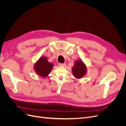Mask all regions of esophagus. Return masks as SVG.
I'll list each match as a JSON object with an SVG mask.
<instances>
[{
  "label": "esophagus",
  "mask_w": 126,
  "mask_h": 126,
  "mask_svg": "<svg viewBox=\"0 0 126 126\" xmlns=\"http://www.w3.org/2000/svg\"><path fill=\"white\" fill-rule=\"evenodd\" d=\"M59 66L64 67V66H66V64H65V63H59Z\"/></svg>",
  "instance_id": "1"
}]
</instances>
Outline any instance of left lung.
Listing matches in <instances>:
<instances>
[{"instance_id": "1", "label": "left lung", "mask_w": 126, "mask_h": 126, "mask_svg": "<svg viewBox=\"0 0 126 126\" xmlns=\"http://www.w3.org/2000/svg\"><path fill=\"white\" fill-rule=\"evenodd\" d=\"M72 71L74 77L76 78H81L87 73V67L85 64L80 60H76L74 66L72 68Z\"/></svg>"}]
</instances>
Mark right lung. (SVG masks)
I'll use <instances>...</instances> for the list:
<instances>
[{"label":"right lung","mask_w":126,"mask_h":126,"mask_svg":"<svg viewBox=\"0 0 126 126\" xmlns=\"http://www.w3.org/2000/svg\"><path fill=\"white\" fill-rule=\"evenodd\" d=\"M53 64L48 62L47 58L40 57L34 65V69L41 77H46L52 69Z\"/></svg>","instance_id":"obj_1"}]
</instances>
